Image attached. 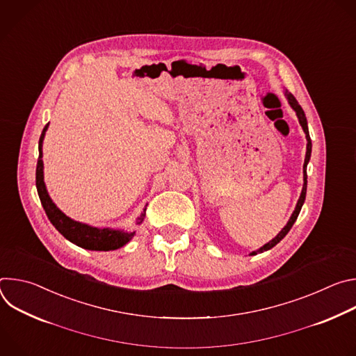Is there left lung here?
Masks as SVG:
<instances>
[{
  "mask_svg": "<svg viewBox=\"0 0 356 356\" xmlns=\"http://www.w3.org/2000/svg\"><path fill=\"white\" fill-rule=\"evenodd\" d=\"M284 92V97L287 98V101H289V104H290V107L294 110V113H296V115H297V118H298V122H300V125H301V128H302V131H304V134H306V139H307V150H306V159H304V165H302V188H301V194H300V197H298V200H297V204H296V209H294V211H293V214L290 216V218H289V221H287V224L282 228V231L272 239V241H269L268 243H265L264 246H261L259 249H257V250H252L249 255L250 257H253V255H258V253H262V252H265V250H269V249H272L275 245H277L286 235H287V232L290 231V228L293 227V224L296 222V220H297V217H298V214H300V211H301V207H302V204H304V200H306V193H307V165H309V162H310V158H312V139H310V134H309V125H307V118H306V114H304V111H302V108L300 107V104L297 103V99L294 98V95L291 94V92H289L287 90H284L283 91Z\"/></svg>",
  "mask_w": 356,
  "mask_h": 356,
  "instance_id": "1",
  "label": "left lung"
}]
</instances>
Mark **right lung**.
<instances>
[{
    "mask_svg": "<svg viewBox=\"0 0 356 356\" xmlns=\"http://www.w3.org/2000/svg\"><path fill=\"white\" fill-rule=\"evenodd\" d=\"M49 124L44 125L42 135L39 138V158L36 165V188L42 202V207L49 218V221L54 224V227L72 243L88 249V250H115L127 245L135 235V231H124V229H114V228H98L92 227L80 221H76L67 217L56 204L54 200L50 198L44 180H43V161H42V146L44 134L47 131ZM146 216V206L140 216L136 218L135 224L140 225Z\"/></svg>",
    "mask_w": 356,
    "mask_h": 356,
    "instance_id": "1",
    "label": "right lung"
}]
</instances>
